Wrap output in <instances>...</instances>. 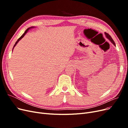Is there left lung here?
Masks as SVG:
<instances>
[{
	"mask_svg": "<svg viewBox=\"0 0 128 128\" xmlns=\"http://www.w3.org/2000/svg\"><path fill=\"white\" fill-rule=\"evenodd\" d=\"M104 34H105V36H106V37L108 38V39L109 40L112 42V43H113V44H114V45L115 46V43L114 41L113 40V39H112V38L111 37V36L110 35V34H107V33H106V32H104Z\"/></svg>",
	"mask_w": 128,
	"mask_h": 128,
	"instance_id": "8db88e82",
	"label": "left lung"
}]
</instances>
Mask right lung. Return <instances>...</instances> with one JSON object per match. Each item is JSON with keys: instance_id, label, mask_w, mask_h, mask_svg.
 <instances>
[{"instance_id": "1", "label": "right lung", "mask_w": 128, "mask_h": 128, "mask_svg": "<svg viewBox=\"0 0 128 128\" xmlns=\"http://www.w3.org/2000/svg\"><path fill=\"white\" fill-rule=\"evenodd\" d=\"M32 28H34V26H32V27H30V28H28V29H27L26 31H25V32H24V34H22V35L20 37V38H18V40L16 42H15V45H14V47H13V48H14L15 47V45H16V44H17V43H18V41L19 40H21V39H22V38H23V37H24V35H25V34H26V32H28V30H29V29H32Z\"/></svg>"}]
</instances>
